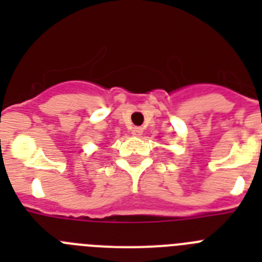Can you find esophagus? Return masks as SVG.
Wrapping results in <instances>:
<instances>
[{
	"label": "esophagus",
	"mask_w": 262,
	"mask_h": 262,
	"mask_svg": "<svg viewBox=\"0 0 262 262\" xmlns=\"http://www.w3.org/2000/svg\"><path fill=\"white\" fill-rule=\"evenodd\" d=\"M133 135H135V136H142V135H143V128H142V127H134Z\"/></svg>",
	"instance_id": "34e87169"
}]
</instances>
